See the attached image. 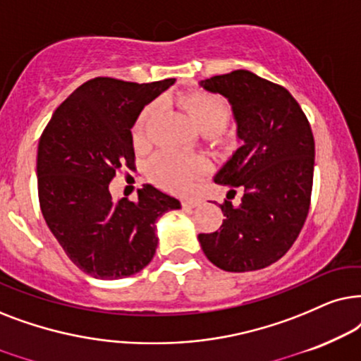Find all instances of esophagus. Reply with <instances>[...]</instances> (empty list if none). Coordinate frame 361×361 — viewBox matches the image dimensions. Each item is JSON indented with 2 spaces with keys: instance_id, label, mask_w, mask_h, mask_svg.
Wrapping results in <instances>:
<instances>
[{
  "instance_id": "1",
  "label": "esophagus",
  "mask_w": 361,
  "mask_h": 361,
  "mask_svg": "<svg viewBox=\"0 0 361 361\" xmlns=\"http://www.w3.org/2000/svg\"><path fill=\"white\" fill-rule=\"evenodd\" d=\"M201 203H203L201 198H185L183 200V208L191 209V208H196V206H200Z\"/></svg>"
}]
</instances>
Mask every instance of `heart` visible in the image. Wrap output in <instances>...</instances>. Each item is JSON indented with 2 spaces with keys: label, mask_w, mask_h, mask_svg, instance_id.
Returning a JSON list of instances; mask_svg holds the SVG:
<instances>
[{
  "label": "heart",
  "mask_w": 361,
  "mask_h": 361,
  "mask_svg": "<svg viewBox=\"0 0 361 361\" xmlns=\"http://www.w3.org/2000/svg\"><path fill=\"white\" fill-rule=\"evenodd\" d=\"M185 107L190 112L196 127L203 133H219L226 127L229 120V107L218 95L196 92L190 94L185 99ZM157 115V105H148L138 117L135 128H133V138L135 142H143L147 138L148 128ZM152 173L157 176L166 188L175 191H183L190 188L196 176L203 170L200 160L191 157L180 155L175 152H160L152 160Z\"/></svg>",
  "instance_id": "1"
}]
</instances>
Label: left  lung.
I'll return each mask as SVG.
<instances>
[{
    "label": "left lung",
    "instance_id": "1",
    "mask_svg": "<svg viewBox=\"0 0 361 361\" xmlns=\"http://www.w3.org/2000/svg\"><path fill=\"white\" fill-rule=\"evenodd\" d=\"M198 85L228 100L241 143L213 180L243 191L238 206L228 200L221 206V229L200 234L198 241L223 271L264 269L289 251L309 213L315 161L309 120L289 90L251 71Z\"/></svg>",
    "mask_w": 361,
    "mask_h": 361
}]
</instances>
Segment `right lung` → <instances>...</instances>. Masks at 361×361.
I'll use <instances>...</instances> for the list:
<instances>
[{
	"instance_id": "1",
	"label": "right lung",
	"mask_w": 361,
	"mask_h": 361,
	"mask_svg": "<svg viewBox=\"0 0 361 361\" xmlns=\"http://www.w3.org/2000/svg\"><path fill=\"white\" fill-rule=\"evenodd\" d=\"M173 84L95 77L56 109L39 138L41 213L67 257L95 279H122L147 267L158 246V218L181 208L180 200L152 185L137 191V201L114 200L109 190L115 171L133 168L138 115Z\"/></svg>"
}]
</instances>
